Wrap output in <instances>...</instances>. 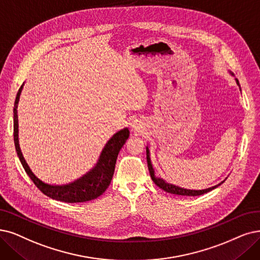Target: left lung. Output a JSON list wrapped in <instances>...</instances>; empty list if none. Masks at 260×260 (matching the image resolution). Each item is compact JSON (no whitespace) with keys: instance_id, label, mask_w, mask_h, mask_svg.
<instances>
[{"instance_id":"1","label":"left lung","mask_w":260,"mask_h":260,"mask_svg":"<svg viewBox=\"0 0 260 260\" xmlns=\"http://www.w3.org/2000/svg\"><path fill=\"white\" fill-rule=\"evenodd\" d=\"M230 74L232 76H234L233 72L230 71ZM236 80V83L237 85L239 86V88H240L241 90V87H240V84H239V81L237 79ZM146 158H147V165H148V170H149V173H150V177L152 179V181L154 182V184H157L160 189L164 190L165 192H169L171 194H177V195H183V196H197V195H203L205 193H208L210 191H212L213 189L217 188L220 184H222L225 180H223L222 182H220L219 184H216L214 186H211V188H208V189H204V190H190V189H184V188H180V186L178 185H175V184H172V183H169L166 182L164 179L160 178V177H157V176L154 175V171H153V168H152V164H151V161H150V157H149V149H148V146H146Z\"/></svg>"}]
</instances>
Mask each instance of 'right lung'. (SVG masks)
Returning a JSON list of instances; mask_svg holds the SVG:
<instances>
[{
    "instance_id": "1",
    "label": "right lung",
    "mask_w": 260,
    "mask_h": 260,
    "mask_svg": "<svg viewBox=\"0 0 260 260\" xmlns=\"http://www.w3.org/2000/svg\"><path fill=\"white\" fill-rule=\"evenodd\" d=\"M23 86L24 83L17 92V97L14 106V142L19 160L21 162L26 174L28 175V177L32 179V181L41 192L55 201L72 204L84 203L97 199V197H99L108 189V186L111 183L112 177L114 175V170H115L118 152L123 146V144L126 143L127 139L129 138V129L124 128L114 134L111 140L107 143L106 147L103 148L100 159L95 168L80 179H77L76 181L67 184H50L44 182L30 171L29 166L24 160L21 149H20L19 146L17 108Z\"/></svg>"
}]
</instances>
